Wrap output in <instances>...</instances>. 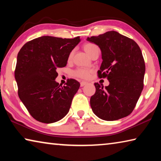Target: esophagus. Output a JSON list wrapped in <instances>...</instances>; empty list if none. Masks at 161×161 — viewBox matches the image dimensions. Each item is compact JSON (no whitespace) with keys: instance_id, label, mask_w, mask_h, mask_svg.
Instances as JSON below:
<instances>
[{"instance_id":"esophagus-1","label":"esophagus","mask_w":161,"mask_h":161,"mask_svg":"<svg viewBox=\"0 0 161 161\" xmlns=\"http://www.w3.org/2000/svg\"><path fill=\"white\" fill-rule=\"evenodd\" d=\"M86 84H87V82H86V81H81V82H80V86H84V85H86Z\"/></svg>"}]
</instances>
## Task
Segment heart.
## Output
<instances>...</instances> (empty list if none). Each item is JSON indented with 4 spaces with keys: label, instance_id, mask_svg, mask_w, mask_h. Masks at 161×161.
Here are the masks:
<instances>
[{
    "label": "heart",
    "instance_id": "obj_1",
    "mask_svg": "<svg viewBox=\"0 0 161 161\" xmlns=\"http://www.w3.org/2000/svg\"><path fill=\"white\" fill-rule=\"evenodd\" d=\"M83 47L86 53L90 56L92 51H93L95 48L97 47V46L93 44V43L87 42L84 45ZM71 57H72V54H69V58H71ZM91 72H92V70L89 69H86V68H78V69H75L74 72H73V76L75 77L84 79V80H86V79L89 78Z\"/></svg>",
    "mask_w": 161,
    "mask_h": 161
}]
</instances>
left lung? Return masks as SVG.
I'll list each match as a JSON object with an SVG mask.
<instances>
[{
  "label": "left lung",
  "instance_id": "8db88e82",
  "mask_svg": "<svg viewBox=\"0 0 161 161\" xmlns=\"http://www.w3.org/2000/svg\"><path fill=\"white\" fill-rule=\"evenodd\" d=\"M87 40L99 47L103 62L99 78H107L105 88L94 83L91 97L93 112L105 121H115L131 114L143 89L146 66L142 53L134 40L116 31L107 32Z\"/></svg>",
  "mask_w": 161,
  "mask_h": 161
}]
</instances>
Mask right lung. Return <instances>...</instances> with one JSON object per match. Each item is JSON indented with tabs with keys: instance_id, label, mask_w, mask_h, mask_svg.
Segmentation results:
<instances>
[{
	"instance_id": "add662e5",
	"label": "right lung",
	"mask_w": 161,
	"mask_h": 161,
	"mask_svg": "<svg viewBox=\"0 0 161 161\" xmlns=\"http://www.w3.org/2000/svg\"><path fill=\"white\" fill-rule=\"evenodd\" d=\"M80 41L42 36L26 42L19 51L15 69L19 98L30 114L45 124L58 121L69 112L80 84L68 79L66 85L56 82L57 69L67 65L71 52Z\"/></svg>"
}]
</instances>
